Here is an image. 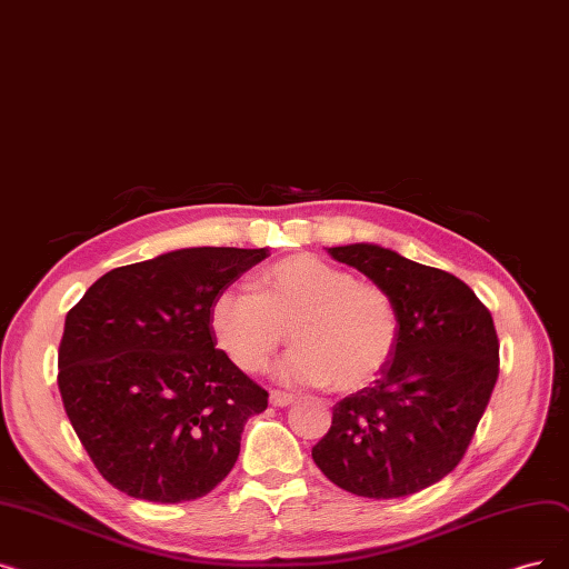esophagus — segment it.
Segmentation results:
<instances>
[{"instance_id": "34e87169", "label": "esophagus", "mask_w": 569, "mask_h": 569, "mask_svg": "<svg viewBox=\"0 0 569 569\" xmlns=\"http://www.w3.org/2000/svg\"><path fill=\"white\" fill-rule=\"evenodd\" d=\"M269 402L274 405V407H288V405L295 402V395L281 392V390H271V392H269Z\"/></svg>"}]
</instances>
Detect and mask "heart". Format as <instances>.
Returning <instances> with one entry per match:
<instances>
[{
	"label": "heart",
	"instance_id": "b5f03b06",
	"mask_svg": "<svg viewBox=\"0 0 569 569\" xmlns=\"http://www.w3.org/2000/svg\"><path fill=\"white\" fill-rule=\"evenodd\" d=\"M256 290L226 288L211 305V330L232 362L260 372L286 341L279 362L286 383L353 392L372 383L400 339V313L390 295L309 253L262 269Z\"/></svg>",
	"mask_w": 569,
	"mask_h": 569
}]
</instances>
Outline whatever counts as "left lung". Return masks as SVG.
Segmentation results:
<instances>
[{
    "mask_svg": "<svg viewBox=\"0 0 569 569\" xmlns=\"http://www.w3.org/2000/svg\"><path fill=\"white\" fill-rule=\"evenodd\" d=\"M328 253L390 295L400 339L375 386L337 402L311 458L353 496H413L453 472L475 437L500 372L496 326L449 271L365 241Z\"/></svg>",
    "mask_w": 569,
    "mask_h": 569,
    "instance_id": "8db88e82",
    "label": "left lung"
}]
</instances>
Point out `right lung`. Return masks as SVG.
<instances>
[{
  "label": "right lung",
  "mask_w": 569,
  "mask_h": 569,
  "mask_svg": "<svg viewBox=\"0 0 569 569\" xmlns=\"http://www.w3.org/2000/svg\"><path fill=\"white\" fill-rule=\"evenodd\" d=\"M267 249L197 246L107 271L64 318L58 386L100 475L177 505L223 481L267 390L216 349L211 305Z\"/></svg>",
  "instance_id": "obj_1"
}]
</instances>
